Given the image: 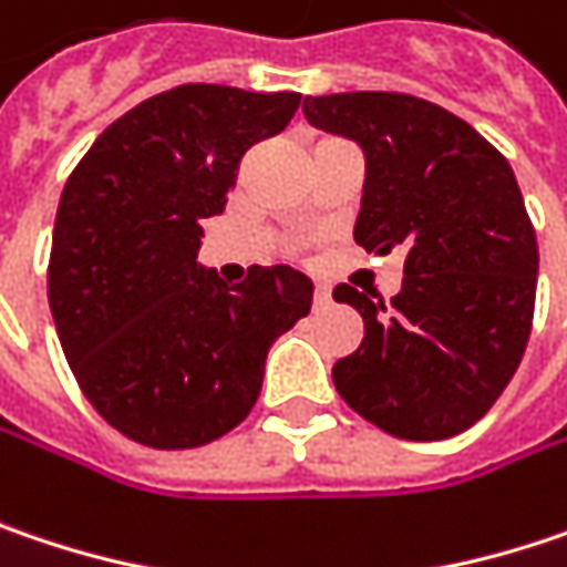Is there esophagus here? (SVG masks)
Here are the masks:
<instances>
[{
	"label": "esophagus",
	"mask_w": 567,
	"mask_h": 567,
	"mask_svg": "<svg viewBox=\"0 0 567 567\" xmlns=\"http://www.w3.org/2000/svg\"><path fill=\"white\" fill-rule=\"evenodd\" d=\"M312 303H316V306H329V303H332V290L319 284V287L312 290Z\"/></svg>",
	"instance_id": "obj_1"
}]
</instances>
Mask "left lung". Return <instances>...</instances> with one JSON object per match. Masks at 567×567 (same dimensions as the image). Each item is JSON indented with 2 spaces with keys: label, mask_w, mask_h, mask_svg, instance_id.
<instances>
[{
  "label": "left lung",
  "mask_w": 567,
  "mask_h": 567,
  "mask_svg": "<svg viewBox=\"0 0 567 567\" xmlns=\"http://www.w3.org/2000/svg\"><path fill=\"white\" fill-rule=\"evenodd\" d=\"M303 112L364 147L354 241L406 255L390 303L332 290L364 319L332 368L336 390L396 439H452L497 403L533 332L539 245L519 183L465 118L410 93L306 96Z\"/></svg>",
  "instance_id": "left-lung-1"
}]
</instances>
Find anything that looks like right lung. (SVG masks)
Here are the masks:
<instances>
[{
    "instance_id": "right-lung-1",
    "label": "right lung",
    "mask_w": 567,
    "mask_h": 567,
    "mask_svg": "<svg viewBox=\"0 0 567 567\" xmlns=\"http://www.w3.org/2000/svg\"><path fill=\"white\" fill-rule=\"evenodd\" d=\"M300 93L183 83L115 118L61 193L48 300L66 364L112 429L199 449L258 403L270 344L312 306L293 267L235 287L196 264L248 147L280 135Z\"/></svg>"
}]
</instances>
